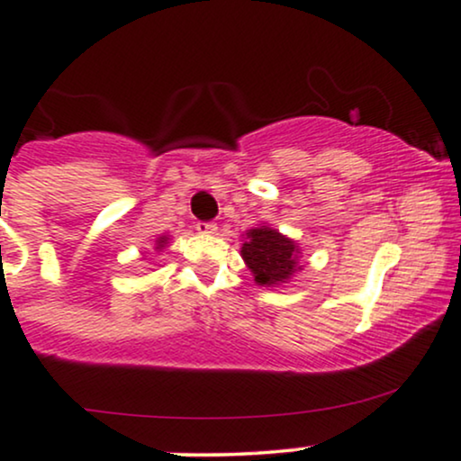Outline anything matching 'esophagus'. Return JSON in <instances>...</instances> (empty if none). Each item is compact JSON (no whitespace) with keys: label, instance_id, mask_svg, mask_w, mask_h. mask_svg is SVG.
<instances>
[{"label":"esophagus","instance_id":"esophagus-1","mask_svg":"<svg viewBox=\"0 0 461 461\" xmlns=\"http://www.w3.org/2000/svg\"><path fill=\"white\" fill-rule=\"evenodd\" d=\"M216 230H219L216 223H203V221H199V223H197L199 234H216Z\"/></svg>","mask_w":461,"mask_h":461}]
</instances>
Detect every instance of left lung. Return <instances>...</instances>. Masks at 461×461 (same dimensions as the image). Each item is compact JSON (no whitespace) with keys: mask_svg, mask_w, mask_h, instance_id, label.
Returning a JSON list of instances; mask_svg holds the SVG:
<instances>
[{"mask_svg":"<svg viewBox=\"0 0 461 461\" xmlns=\"http://www.w3.org/2000/svg\"><path fill=\"white\" fill-rule=\"evenodd\" d=\"M242 238L245 240H242L240 256L258 285L279 288V285L288 284L299 271H303L299 264V242L284 236L275 227L260 223L247 230Z\"/></svg>","mask_w":461,"mask_h":461,"instance_id":"left-lung-1","label":"left lung"}]
</instances>
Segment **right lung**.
I'll list each match as a JSON object with an SVG mask.
<instances>
[{"mask_svg":"<svg viewBox=\"0 0 461 461\" xmlns=\"http://www.w3.org/2000/svg\"><path fill=\"white\" fill-rule=\"evenodd\" d=\"M168 240H171V238H168V236H160V238H158V240H156V251H158V253L164 251V249L168 247Z\"/></svg>","mask_w":461,"mask_h":461,"instance_id":"add662e5","label":"right lung"}]
</instances>
